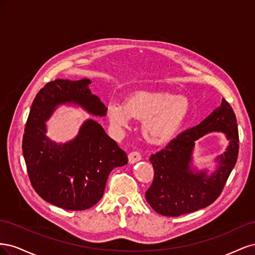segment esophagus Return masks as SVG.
Returning <instances> with one entry per match:
<instances>
[{
    "mask_svg": "<svg viewBox=\"0 0 255 255\" xmlns=\"http://www.w3.org/2000/svg\"><path fill=\"white\" fill-rule=\"evenodd\" d=\"M141 159V154L137 151H133L128 154V163L134 164L136 161Z\"/></svg>",
    "mask_w": 255,
    "mask_h": 255,
    "instance_id": "esophagus-1",
    "label": "esophagus"
}]
</instances>
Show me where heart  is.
I'll return each mask as SVG.
<instances>
[{
    "label": "heart",
    "instance_id": "obj_1",
    "mask_svg": "<svg viewBox=\"0 0 255 255\" xmlns=\"http://www.w3.org/2000/svg\"><path fill=\"white\" fill-rule=\"evenodd\" d=\"M187 98L165 91L140 90L130 95L125 103L107 104V117L116 129L128 128L132 118L142 122V134L151 143L171 139L189 112Z\"/></svg>",
    "mask_w": 255,
    "mask_h": 255
}]
</instances>
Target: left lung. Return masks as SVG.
Segmentation results:
<instances>
[{
  "label": "left lung",
  "mask_w": 255,
  "mask_h": 255,
  "mask_svg": "<svg viewBox=\"0 0 255 255\" xmlns=\"http://www.w3.org/2000/svg\"><path fill=\"white\" fill-rule=\"evenodd\" d=\"M222 131L229 145L216 161L220 164L210 176L206 172H194L190 165L194 141L207 132ZM236 116L231 105L222 99L216 109L200 125L184 130L163 150L150 157L154 179L145 199L156 213L177 217L201 210L212 204L225 187L236 164L239 149Z\"/></svg>",
  "instance_id": "left-lung-1"
}]
</instances>
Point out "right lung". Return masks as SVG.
I'll list each match as a JSON object with an SVG mask.
<instances>
[{
  "instance_id": "1",
  "label": "right lung",
  "mask_w": 255,
  "mask_h": 255,
  "mask_svg": "<svg viewBox=\"0 0 255 255\" xmlns=\"http://www.w3.org/2000/svg\"><path fill=\"white\" fill-rule=\"evenodd\" d=\"M90 80L49 82L36 95L22 141L29 181L44 201L68 211H84L101 200L107 177L128 164L127 153L95 120L83 123L73 140L56 143L47 137V121L56 106L74 103L103 117L106 106L89 89Z\"/></svg>"
}]
</instances>
